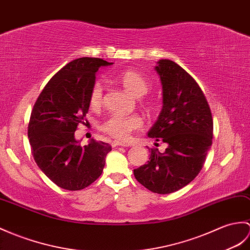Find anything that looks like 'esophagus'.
Segmentation results:
<instances>
[{"label":"esophagus","mask_w":250,"mask_h":250,"mask_svg":"<svg viewBox=\"0 0 250 250\" xmlns=\"http://www.w3.org/2000/svg\"><path fill=\"white\" fill-rule=\"evenodd\" d=\"M111 145H112L113 148L119 147V146H124V147L126 146V144H125V143H123V142H119V141H113V142L111 143Z\"/></svg>","instance_id":"esophagus-1"}]
</instances>
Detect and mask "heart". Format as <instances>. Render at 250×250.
<instances>
[{"label": "heart", "mask_w": 250, "mask_h": 250, "mask_svg": "<svg viewBox=\"0 0 250 250\" xmlns=\"http://www.w3.org/2000/svg\"><path fill=\"white\" fill-rule=\"evenodd\" d=\"M117 80L127 91L135 97L146 95L150 88L148 81L142 74L133 70H125L118 73ZM102 86L99 82H96L89 91V105L92 108H98L102 104ZM142 126L143 118L138 114L126 115L118 113L109 115L101 125L102 130L106 134L118 139L129 138L133 132L139 130Z\"/></svg>", "instance_id": "1"}]
</instances>
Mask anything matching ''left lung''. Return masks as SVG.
<instances>
[{"instance_id":"1","label":"left lung","mask_w":250,"mask_h":250,"mask_svg":"<svg viewBox=\"0 0 250 250\" xmlns=\"http://www.w3.org/2000/svg\"><path fill=\"white\" fill-rule=\"evenodd\" d=\"M163 86V108L148 136L167 144L149 148L147 164L134 169L137 181L156 194H170L198 176L212 145L213 119L206 96L183 68L169 60L155 67Z\"/></svg>"}]
</instances>
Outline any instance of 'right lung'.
<instances>
[{
    "label": "right lung",
    "mask_w": 250,
    "mask_h": 250,
    "mask_svg": "<svg viewBox=\"0 0 250 250\" xmlns=\"http://www.w3.org/2000/svg\"><path fill=\"white\" fill-rule=\"evenodd\" d=\"M112 63L95 57L70 62L52 77L34 104L27 127L33 158L62 188L89 187L101 176L105 156L112 150L108 144L95 139L81 146L74 138L78 125L85 124L97 71Z\"/></svg>",
    "instance_id": "obj_1"
}]
</instances>
